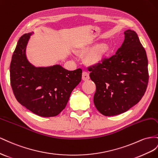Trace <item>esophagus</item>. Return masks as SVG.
Instances as JSON below:
<instances>
[{
	"label": "esophagus",
	"instance_id": "esophagus-1",
	"mask_svg": "<svg viewBox=\"0 0 158 158\" xmlns=\"http://www.w3.org/2000/svg\"><path fill=\"white\" fill-rule=\"evenodd\" d=\"M82 79L83 81H87L89 79V73L87 71H83L82 73Z\"/></svg>",
	"mask_w": 158,
	"mask_h": 158
}]
</instances>
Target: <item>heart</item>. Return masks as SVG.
Here are the masks:
<instances>
[{"mask_svg": "<svg viewBox=\"0 0 158 158\" xmlns=\"http://www.w3.org/2000/svg\"><path fill=\"white\" fill-rule=\"evenodd\" d=\"M108 51V46L105 44H99L93 52L87 57V62L89 65H96L100 63ZM86 52V51H85Z\"/></svg>", "mask_w": 158, "mask_h": 158, "instance_id": "obj_1", "label": "heart"}]
</instances>
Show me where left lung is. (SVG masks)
Wrapping results in <instances>:
<instances>
[{
    "label": "left lung",
    "mask_w": 158,
    "mask_h": 158,
    "mask_svg": "<svg viewBox=\"0 0 158 158\" xmlns=\"http://www.w3.org/2000/svg\"><path fill=\"white\" fill-rule=\"evenodd\" d=\"M124 40L114 55L89 67L96 85L94 104L105 116L127 111L141 100L149 73L145 49L134 31H124Z\"/></svg>",
    "instance_id": "1"
}]
</instances>
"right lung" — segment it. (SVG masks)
Listing matches in <instances>:
<instances>
[{
    "mask_svg": "<svg viewBox=\"0 0 158 158\" xmlns=\"http://www.w3.org/2000/svg\"><path fill=\"white\" fill-rule=\"evenodd\" d=\"M30 34L22 35L12 54L10 77L13 93L18 102L33 113L56 116L65 109L72 91L81 81L82 69L31 65L25 53Z\"/></svg>",
    "mask_w": 158,
    "mask_h": 158,
    "instance_id": "1",
    "label": "right lung"
}]
</instances>
